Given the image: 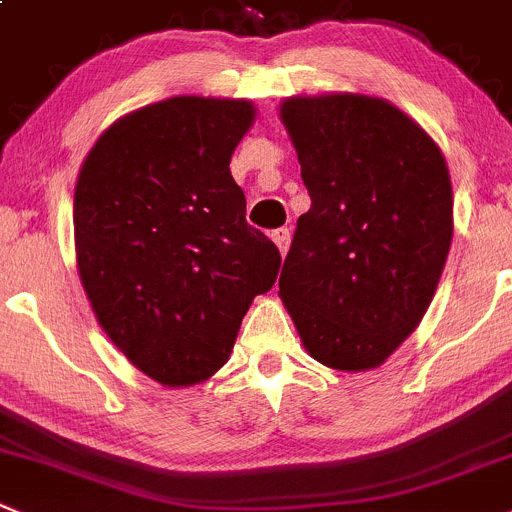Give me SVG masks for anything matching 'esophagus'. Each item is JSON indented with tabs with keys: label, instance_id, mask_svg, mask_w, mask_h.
<instances>
[{
	"label": "esophagus",
	"instance_id": "34e87169",
	"mask_svg": "<svg viewBox=\"0 0 512 512\" xmlns=\"http://www.w3.org/2000/svg\"><path fill=\"white\" fill-rule=\"evenodd\" d=\"M271 238H274V243L279 246L281 256H284L286 251H289V243H291V231L289 228H276L274 233H271Z\"/></svg>",
	"mask_w": 512,
	"mask_h": 512
}]
</instances>
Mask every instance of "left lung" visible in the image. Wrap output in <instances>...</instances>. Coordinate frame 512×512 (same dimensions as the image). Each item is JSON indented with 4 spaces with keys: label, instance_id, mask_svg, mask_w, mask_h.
Wrapping results in <instances>:
<instances>
[{
    "label": "left lung",
    "instance_id": "left-lung-1",
    "mask_svg": "<svg viewBox=\"0 0 512 512\" xmlns=\"http://www.w3.org/2000/svg\"><path fill=\"white\" fill-rule=\"evenodd\" d=\"M311 208L279 296L306 352L342 372L379 367L425 316L452 241V186L435 140L379 97H289Z\"/></svg>",
    "mask_w": 512,
    "mask_h": 512
}]
</instances>
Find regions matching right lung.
<instances>
[{"label": "right lung", "instance_id": "obj_1", "mask_svg": "<svg viewBox=\"0 0 512 512\" xmlns=\"http://www.w3.org/2000/svg\"><path fill=\"white\" fill-rule=\"evenodd\" d=\"M253 123L246 100L170 97L107 128L75 188L77 269L115 347L165 387L231 357L281 253L246 223L228 163Z\"/></svg>", "mask_w": 512, "mask_h": 512}]
</instances>
